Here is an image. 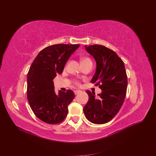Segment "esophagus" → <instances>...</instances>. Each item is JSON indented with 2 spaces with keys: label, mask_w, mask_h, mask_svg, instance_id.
<instances>
[{
  "label": "esophagus",
  "mask_w": 156,
  "mask_h": 156,
  "mask_svg": "<svg viewBox=\"0 0 156 156\" xmlns=\"http://www.w3.org/2000/svg\"><path fill=\"white\" fill-rule=\"evenodd\" d=\"M81 92V91L79 90H75L74 91V93H75V95H77V94H78L79 93H80Z\"/></svg>",
  "instance_id": "esophagus-1"
}]
</instances>
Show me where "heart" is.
I'll list each match as a JSON object with an SVG mask.
<instances>
[{
	"mask_svg": "<svg viewBox=\"0 0 156 156\" xmlns=\"http://www.w3.org/2000/svg\"><path fill=\"white\" fill-rule=\"evenodd\" d=\"M88 61H91V60L89 58H83L82 59V60H81V63H84V62H88ZM77 84H79L77 82L76 83Z\"/></svg>",
	"mask_w": 156,
	"mask_h": 156,
	"instance_id": "obj_1",
	"label": "heart"
}]
</instances>
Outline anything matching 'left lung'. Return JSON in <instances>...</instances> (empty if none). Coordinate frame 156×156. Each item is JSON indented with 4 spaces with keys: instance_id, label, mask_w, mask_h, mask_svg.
I'll list each match as a JSON object with an SVG mask.
<instances>
[{
    "instance_id": "obj_1",
    "label": "left lung",
    "mask_w": 156,
    "mask_h": 156,
    "mask_svg": "<svg viewBox=\"0 0 156 156\" xmlns=\"http://www.w3.org/2000/svg\"><path fill=\"white\" fill-rule=\"evenodd\" d=\"M85 49L97 65L91 83L102 92L96 98L94 92L86 91L89 99L83 111L90 122L105 124L116 115L125 100L127 77L124 63L114 51L103 45H85Z\"/></svg>"
}]
</instances>
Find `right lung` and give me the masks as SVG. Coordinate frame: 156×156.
Wrapping results in <instances>:
<instances>
[{"mask_svg": "<svg viewBox=\"0 0 156 156\" xmlns=\"http://www.w3.org/2000/svg\"><path fill=\"white\" fill-rule=\"evenodd\" d=\"M80 45L56 44L37 55L27 75V99L35 115L45 123L56 124L67 116L68 107L75 98L72 90L56 94L53 79L63 72L71 55Z\"/></svg>", "mask_w": 156, "mask_h": 156, "instance_id": "obj_1", "label": "right lung"}]
</instances>
